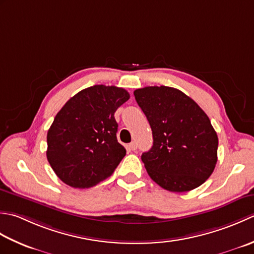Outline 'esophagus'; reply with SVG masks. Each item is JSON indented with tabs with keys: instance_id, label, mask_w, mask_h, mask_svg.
<instances>
[{
	"instance_id": "1",
	"label": "esophagus",
	"mask_w": 254,
	"mask_h": 254,
	"mask_svg": "<svg viewBox=\"0 0 254 254\" xmlns=\"http://www.w3.org/2000/svg\"><path fill=\"white\" fill-rule=\"evenodd\" d=\"M129 149L132 150V151H134V150H137V143L136 142H130L129 143Z\"/></svg>"
}]
</instances>
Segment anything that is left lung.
I'll return each instance as SVG.
<instances>
[{
  "instance_id": "left-lung-1",
  "label": "left lung",
  "mask_w": 254,
  "mask_h": 254,
  "mask_svg": "<svg viewBox=\"0 0 254 254\" xmlns=\"http://www.w3.org/2000/svg\"><path fill=\"white\" fill-rule=\"evenodd\" d=\"M133 95L152 130L153 146L141 156L149 177L170 192L198 188L217 163L218 137L208 116L174 87L147 86Z\"/></svg>"
}]
</instances>
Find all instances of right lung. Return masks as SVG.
Here are the masks:
<instances>
[{"instance_id":"1","label":"right lung","mask_w":254,"mask_h":254,"mask_svg":"<svg viewBox=\"0 0 254 254\" xmlns=\"http://www.w3.org/2000/svg\"><path fill=\"white\" fill-rule=\"evenodd\" d=\"M128 100L122 87L93 85L58 112L47 133V159L62 182L87 189L111 177L126 154L114 114Z\"/></svg>"}]
</instances>
